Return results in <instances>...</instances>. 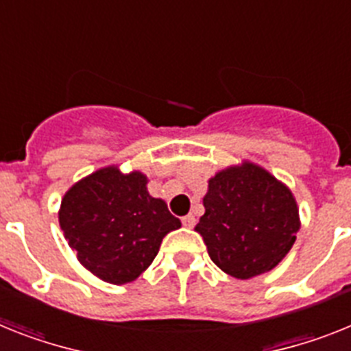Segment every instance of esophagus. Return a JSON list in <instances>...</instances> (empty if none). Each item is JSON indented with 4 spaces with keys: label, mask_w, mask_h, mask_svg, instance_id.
Wrapping results in <instances>:
<instances>
[{
    "label": "esophagus",
    "mask_w": 351,
    "mask_h": 351,
    "mask_svg": "<svg viewBox=\"0 0 351 351\" xmlns=\"http://www.w3.org/2000/svg\"><path fill=\"white\" fill-rule=\"evenodd\" d=\"M194 223H196V217H194L193 214H187V216L182 217V225H184L185 228H193Z\"/></svg>",
    "instance_id": "esophagus-1"
}]
</instances>
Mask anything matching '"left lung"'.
<instances>
[{"mask_svg":"<svg viewBox=\"0 0 351 351\" xmlns=\"http://www.w3.org/2000/svg\"><path fill=\"white\" fill-rule=\"evenodd\" d=\"M203 207L194 230L207 244L212 262L241 280L278 266L300 230L298 205L289 187L253 162L212 176Z\"/></svg>","mask_w":351,"mask_h":351,"instance_id":"8db88e82","label":"left lung"}]
</instances>
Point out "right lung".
Wrapping results in <instances>:
<instances>
[{
  "mask_svg": "<svg viewBox=\"0 0 351 351\" xmlns=\"http://www.w3.org/2000/svg\"><path fill=\"white\" fill-rule=\"evenodd\" d=\"M141 171L101 167L62 198L58 223L85 269L108 284L134 282L157 257L162 239L182 223L148 193Z\"/></svg>",
  "mask_w": 351,
  "mask_h": 351,
  "instance_id": "right-lung-1",
  "label": "right lung"
}]
</instances>
